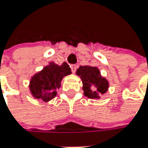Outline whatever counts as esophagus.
<instances>
[{
    "mask_svg": "<svg viewBox=\"0 0 148 148\" xmlns=\"http://www.w3.org/2000/svg\"><path fill=\"white\" fill-rule=\"evenodd\" d=\"M77 66L76 65H71V71L74 73L75 71H76V70H77Z\"/></svg>",
    "mask_w": 148,
    "mask_h": 148,
    "instance_id": "esophagus-1",
    "label": "esophagus"
}]
</instances>
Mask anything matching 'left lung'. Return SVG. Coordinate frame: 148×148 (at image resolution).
<instances>
[{
  "label": "left lung",
  "mask_w": 148,
  "mask_h": 148,
  "mask_svg": "<svg viewBox=\"0 0 148 148\" xmlns=\"http://www.w3.org/2000/svg\"><path fill=\"white\" fill-rule=\"evenodd\" d=\"M76 74L83 82V95L89 99H100L109 88L106 78L103 77L100 70L91 65H81Z\"/></svg>",
  "instance_id": "1"
}]
</instances>
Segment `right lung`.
I'll use <instances>...</instances> for the list:
<instances>
[{
  "label": "right lung",
  "instance_id": "obj_1",
  "mask_svg": "<svg viewBox=\"0 0 148 148\" xmlns=\"http://www.w3.org/2000/svg\"><path fill=\"white\" fill-rule=\"evenodd\" d=\"M71 73V70L66 62L60 65L50 62L30 78L29 88L32 96L44 102L50 101L56 96L63 77Z\"/></svg>",
  "mask_w": 148,
  "mask_h": 148
}]
</instances>
